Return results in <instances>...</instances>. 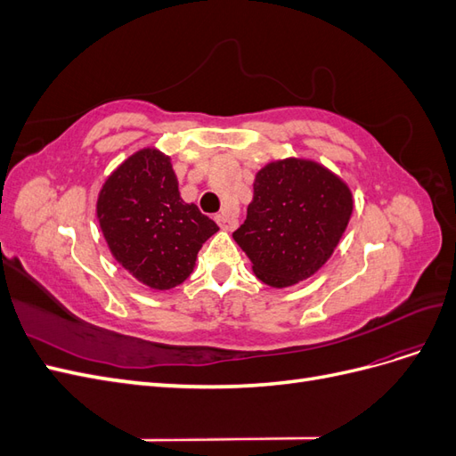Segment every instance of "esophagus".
I'll list each match as a JSON object with an SVG mask.
<instances>
[{
	"instance_id": "esophagus-1",
	"label": "esophagus",
	"mask_w": 456,
	"mask_h": 456,
	"mask_svg": "<svg viewBox=\"0 0 456 456\" xmlns=\"http://www.w3.org/2000/svg\"><path fill=\"white\" fill-rule=\"evenodd\" d=\"M215 220H216V224H218L220 228H223V230H226V232L236 230V226H238V220L228 216V215H224V213H223V215H216Z\"/></svg>"
}]
</instances>
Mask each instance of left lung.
I'll return each instance as SVG.
<instances>
[{"label": "left lung", "instance_id": "8db88e82", "mask_svg": "<svg viewBox=\"0 0 456 456\" xmlns=\"http://www.w3.org/2000/svg\"><path fill=\"white\" fill-rule=\"evenodd\" d=\"M233 240L258 280L289 287L310 278L333 255L354 209L350 188L323 165L289 158L268 163Z\"/></svg>", "mask_w": 456, "mask_h": 456}]
</instances>
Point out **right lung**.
Instances as JSON below:
<instances>
[{
	"mask_svg": "<svg viewBox=\"0 0 456 456\" xmlns=\"http://www.w3.org/2000/svg\"><path fill=\"white\" fill-rule=\"evenodd\" d=\"M96 216L110 251L141 283L167 291L196 266L218 226L184 203L169 156L144 148L108 176Z\"/></svg>",
	"mask_w": 456,
	"mask_h": 456,
	"instance_id": "obj_1",
	"label": "right lung"
}]
</instances>
